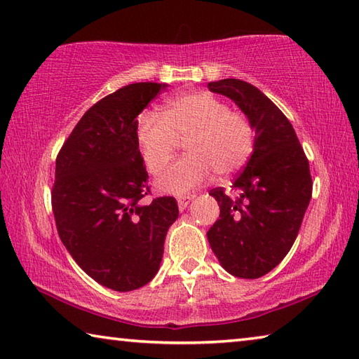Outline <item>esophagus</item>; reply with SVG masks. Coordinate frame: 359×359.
<instances>
[{
	"label": "esophagus",
	"instance_id": "esophagus-1",
	"mask_svg": "<svg viewBox=\"0 0 359 359\" xmlns=\"http://www.w3.org/2000/svg\"><path fill=\"white\" fill-rule=\"evenodd\" d=\"M194 198H195V195H178V197H177V201H178V208H180V211H184V209L187 208L189 203H191Z\"/></svg>",
	"mask_w": 359,
	"mask_h": 359
}]
</instances>
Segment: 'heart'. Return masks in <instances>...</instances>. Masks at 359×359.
<instances>
[{"label": "heart", "instance_id": "b5f03b06", "mask_svg": "<svg viewBox=\"0 0 359 359\" xmlns=\"http://www.w3.org/2000/svg\"><path fill=\"white\" fill-rule=\"evenodd\" d=\"M137 144L153 175L164 172L180 140L187 156L178 159L158 180L164 192L192 191L214 172L228 178L245 167L255 150V128L245 114L231 111L209 92H191L168 101L164 116L144 111L137 118Z\"/></svg>", "mask_w": 359, "mask_h": 359}]
</instances>
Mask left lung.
<instances>
[{
    "instance_id": "obj_1",
    "label": "left lung",
    "mask_w": 359,
    "mask_h": 359,
    "mask_svg": "<svg viewBox=\"0 0 359 359\" xmlns=\"http://www.w3.org/2000/svg\"><path fill=\"white\" fill-rule=\"evenodd\" d=\"M209 90L231 98L255 128V150L231 189L209 195L220 215L208 241L222 267L238 278L255 280L285 259L294 245L313 194L309 162L290 121L255 86L241 79L208 84Z\"/></svg>"
}]
</instances>
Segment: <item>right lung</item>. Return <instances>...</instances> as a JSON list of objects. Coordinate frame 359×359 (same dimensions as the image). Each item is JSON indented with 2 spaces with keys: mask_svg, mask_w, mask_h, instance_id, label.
Segmentation results:
<instances>
[{
  "mask_svg": "<svg viewBox=\"0 0 359 359\" xmlns=\"http://www.w3.org/2000/svg\"><path fill=\"white\" fill-rule=\"evenodd\" d=\"M167 84L136 83L87 111L56 158L51 206L59 238L90 278L118 292L158 273L173 197L150 195L137 144V116Z\"/></svg>",
  "mask_w": 359,
  "mask_h": 359,
  "instance_id": "1",
  "label": "right lung"
}]
</instances>
